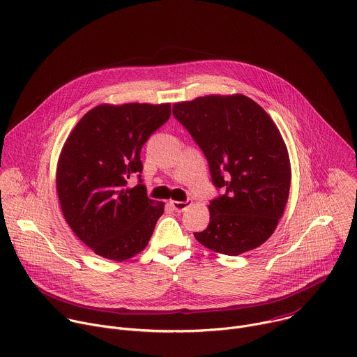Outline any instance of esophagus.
Instances as JSON below:
<instances>
[{
  "instance_id": "1",
  "label": "esophagus",
  "mask_w": 357,
  "mask_h": 357,
  "mask_svg": "<svg viewBox=\"0 0 357 357\" xmlns=\"http://www.w3.org/2000/svg\"><path fill=\"white\" fill-rule=\"evenodd\" d=\"M171 206L174 208L175 212H183L189 205H190V200H185V202H179V200H171Z\"/></svg>"
}]
</instances>
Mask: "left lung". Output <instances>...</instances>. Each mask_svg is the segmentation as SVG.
I'll list each match as a JSON object with an SVG mask.
<instances>
[{
    "mask_svg": "<svg viewBox=\"0 0 357 357\" xmlns=\"http://www.w3.org/2000/svg\"><path fill=\"white\" fill-rule=\"evenodd\" d=\"M174 117L203 151L212 182L225 193L211 200V223L196 240L238 256L275 230L289 193L285 142L270 116L243 94L205 96L175 103Z\"/></svg>",
    "mask_w": 357,
    "mask_h": 357,
    "instance_id": "1",
    "label": "left lung"
}]
</instances>
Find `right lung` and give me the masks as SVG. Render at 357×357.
Segmentation results:
<instances>
[{
	"instance_id": "1",
	"label": "right lung",
	"mask_w": 357,
	"mask_h": 357,
	"mask_svg": "<svg viewBox=\"0 0 357 357\" xmlns=\"http://www.w3.org/2000/svg\"><path fill=\"white\" fill-rule=\"evenodd\" d=\"M171 116V105H100L69 134L56 190L73 233L97 256L124 261L141 252L164 213L142 185L141 148ZM139 176V185L128 179Z\"/></svg>"
}]
</instances>
